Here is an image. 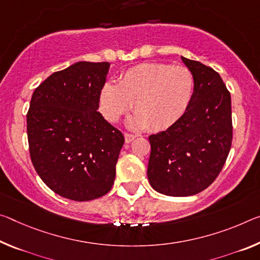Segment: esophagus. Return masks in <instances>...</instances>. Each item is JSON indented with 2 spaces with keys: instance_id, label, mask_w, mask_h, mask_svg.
I'll use <instances>...</instances> for the list:
<instances>
[{
  "instance_id": "34e87169",
  "label": "esophagus",
  "mask_w": 260,
  "mask_h": 260,
  "mask_svg": "<svg viewBox=\"0 0 260 260\" xmlns=\"http://www.w3.org/2000/svg\"><path fill=\"white\" fill-rule=\"evenodd\" d=\"M135 138H137V135H133V134H131V133H125V142L126 143L132 142Z\"/></svg>"
}]
</instances>
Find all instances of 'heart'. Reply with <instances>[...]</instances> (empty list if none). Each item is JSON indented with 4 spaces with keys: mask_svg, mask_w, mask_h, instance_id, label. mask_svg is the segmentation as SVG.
Segmentation results:
<instances>
[{
    "mask_svg": "<svg viewBox=\"0 0 260 260\" xmlns=\"http://www.w3.org/2000/svg\"><path fill=\"white\" fill-rule=\"evenodd\" d=\"M194 80L182 66L141 63L122 74L118 85L105 83L100 92V112L106 120L117 122L132 110V128L159 132L178 122L191 104Z\"/></svg>",
    "mask_w": 260,
    "mask_h": 260,
    "instance_id": "heart-1",
    "label": "heart"
}]
</instances>
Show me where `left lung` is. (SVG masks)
Segmentation results:
<instances>
[{"instance_id": "left-lung-1", "label": "left lung", "mask_w": 260, "mask_h": 260, "mask_svg": "<svg viewBox=\"0 0 260 260\" xmlns=\"http://www.w3.org/2000/svg\"><path fill=\"white\" fill-rule=\"evenodd\" d=\"M194 93L183 118L151 134L148 179L166 196L188 197L207 188L223 168L233 141L232 97L219 73L182 56Z\"/></svg>"}]
</instances>
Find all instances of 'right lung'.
Wrapping results in <instances>:
<instances>
[{
  "label": "right lung",
  "mask_w": 260,
  "mask_h": 260,
  "mask_svg": "<svg viewBox=\"0 0 260 260\" xmlns=\"http://www.w3.org/2000/svg\"><path fill=\"white\" fill-rule=\"evenodd\" d=\"M109 67L80 61L53 73L32 94L26 114L32 164L67 199H97L114 183L125 138L97 111Z\"/></svg>",
  "instance_id": "1"
}]
</instances>
